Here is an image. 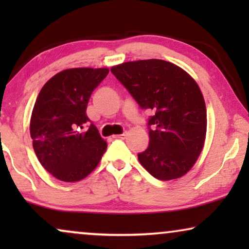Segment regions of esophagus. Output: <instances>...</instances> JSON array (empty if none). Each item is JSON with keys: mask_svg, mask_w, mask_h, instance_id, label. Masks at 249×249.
Masks as SVG:
<instances>
[{"mask_svg": "<svg viewBox=\"0 0 249 249\" xmlns=\"http://www.w3.org/2000/svg\"><path fill=\"white\" fill-rule=\"evenodd\" d=\"M125 136H127V131H124V132H122V134H120V135H115V136H113V137H114V138L124 139V138H125Z\"/></svg>", "mask_w": 249, "mask_h": 249, "instance_id": "34e87169", "label": "esophagus"}]
</instances>
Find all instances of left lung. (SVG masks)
Returning <instances> with one entry per match:
<instances>
[{"instance_id": "1", "label": "left lung", "mask_w": 249, "mask_h": 249, "mask_svg": "<svg viewBox=\"0 0 249 249\" xmlns=\"http://www.w3.org/2000/svg\"><path fill=\"white\" fill-rule=\"evenodd\" d=\"M148 118L149 145L139 153L141 164L156 179L186 175L202 152L206 135V107L196 81L176 64L152 59L112 67Z\"/></svg>"}]
</instances>
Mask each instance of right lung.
<instances>
[{"mask_svg": "<svg viewBox=\"0 0 249 249\" xmlns=\"http://www.w3.org/2000/svg\"><path fill=\"white\" fill-rule=\"evenodd\" d=\"M107 73V68L63 70L37 96L30 119L33 147L44 169L61 181L84 179L107 151V142L86 110L91 93Z\"/></svg>", "mask_w": 249, "mask_h": 249, "instance_id": "right-lung-1", "label": "right lung"}]
</instances>
